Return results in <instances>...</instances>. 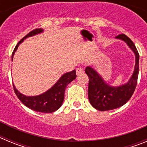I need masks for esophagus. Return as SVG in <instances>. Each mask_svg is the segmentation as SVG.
I'll use <instances>...</instances> for the list:
<instances>
[{
  "label": "esophagus",
  "instance_id": "1",
  "mask_svg": "<svg viewBox=\"0 0 147 147\" xmlns=\"http://www.w3.org/2000/svg\"><path fill=\"white\" fill-rule=\"evenodd\" d=\"M84 73V69H83L82 67H78L77 69H76V74L77 75H80Z\"/></svg>",
  "mask_w": 147,
  "mask_h": 147
}]
</instances>
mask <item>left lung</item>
I'll return each instance as SVG.
<instances>
[{
    "instance_id": "obj_1",
    "label": "left lung",
    "mask_w": 147,
    "mask_h": 147,
    "mask_svg": "<svg viewBox=\"0 0 147 147\" xmlns=\"http://www.w3.org/2000/svg\"><path fill=\"white\" fill-rule=\"evenodd\" d=\"M115 37L124 41L134 52L136 65L129 82L118 87L107 85L93 68L90 66L86 67L85 73L89 77L88 98L92 106L100 111L114 110L125 105L132 96L137 85L139 72V54L137 49L127 35L121 34Z\"/></svg>"
}]
</instances>
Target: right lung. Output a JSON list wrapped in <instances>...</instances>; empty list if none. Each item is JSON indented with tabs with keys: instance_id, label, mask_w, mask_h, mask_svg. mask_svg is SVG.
I'll use <instances>...</instances> for the list:
<instances>
[{
	"instance_id": "right-lung-1",
	"label": "right lung",
	"mask_w": 147,
	"mask_h": 147,
	"mask_svg": "<svg viewBox=\"0 0 147 147\" xmlns=\"http://www.w3.org/2000/svg\"><path fill=\"white\" fill-rule=\"evenodd\" d=\"M42 32H43V30L42 28H35L33 31L30 32L28 34L26 35L15 46L11 58H13V56L18 49L19 45L26 38L32 37V36L40 34ZM76 77V74L75 70L71 71V72L66 73L61 76L57 82L49 90L43 93L42 94L35 96H26L25 95L22 94L15 88V86L14 85H13V88H14L15 93L17 95L18 98L27 107L32 110L37 111V112L50 113H53L56 110H57L62 106L63 100H64L65 90L66 87L73 80H74Z\"/></svg>"
}]
</instances>
